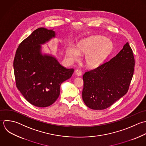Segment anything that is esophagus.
<instances>
[{"label": "esophagus", "instance_id": "34e87169", "mask_svg": "<svg viewBox=\"0 0 146 146\" xmlns=\"http://www.w3.org/2000/svg\"><path fill=\"white\" fill-rule=\"evenodd\" d=\"M75 73H76V74L78 76H81L82 75V72L81 70L80 69H77L76 71H75Z\"/></svg>", "mask_w": 146, "mask_h": 146}]
</instances>
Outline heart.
Returning <instances> with one entry per match:
<instances>
[{"label":"heart","mask_w":146,"mask_h":146,"mask_svg":"<svg viewBox=\"0 0 146 146\" xmlns=\"http://www.w3.org/2000/svg\"><path fill=\"white\" fill-rule=\"evenodd\" d=\"M113 44L102 36H93L81 41L77 48L70 45L66 49V55L72 62L78 61L81 54H86L85 62L89 68L99 66L110 53Z\"/></svg>","instance_id":"1"}]
</instances>
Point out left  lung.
<instances>
[{
  "label": "left lung",
  "instance_id": "1",
  "mask_svg": "<svg viewBox=\"0 0 146 146\" xmlns=\"http://www.w3.org/2000/svg\"><path fill=\"white\" fill-rule=\"evenodd\" d=\"M135 60L129 42L113 58L83 75L82 93L85 105L93 110L111 106L128 92Z\"/></svg>",
  "mask_w": 146,
  "mask_h": 146
}]
</instances>
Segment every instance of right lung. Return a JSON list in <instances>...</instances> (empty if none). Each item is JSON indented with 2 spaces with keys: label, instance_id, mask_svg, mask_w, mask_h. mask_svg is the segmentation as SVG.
I'll use <instances>...</instances> for the list:
<instances>
[{
  "label": "right lung",
  "instance_id": "obj_1",
  "mask_svg": "<svg viewBox=\"0 0 146 146\" xmlns=\"http://www.w3.org/2000/svg\"><path fill=\"white\" fill-rule=\"evenodd\" d=\"M52 29L39 28L19 45L13 60L17 88L31 104L39 108L52 105L60 93V85L74 69L62 66L56 57L41 53V45L55 37Z\"/></svg>",
  "mask_w": 146,
  "mask_h": 146
}]
</instances>
